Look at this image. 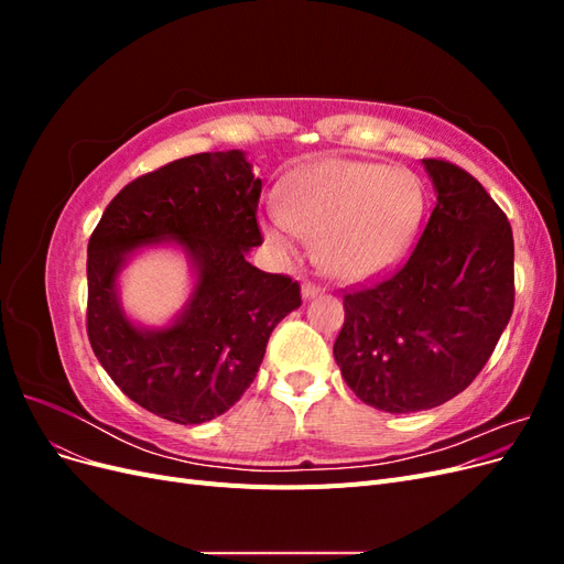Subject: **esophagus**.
Wrapping results in <instances>:
<instances>
[{
    "mask_svg": "<svg viewBox=\"0 0 564 564\" xmlns=\"http://www.w3.org/2000/svg\"><path fill=\"white\" fill-rule=\"evenodd\" d=\"M317 294H322V289H319L317 284H313V282H303V286H301V296H303L305 301L315 299Z\"/></svg>",
    "mask_w": 564,
    "mask_h": 564,
    "instance_id": "1",
    "label": "esophagus"
}]
</instances>
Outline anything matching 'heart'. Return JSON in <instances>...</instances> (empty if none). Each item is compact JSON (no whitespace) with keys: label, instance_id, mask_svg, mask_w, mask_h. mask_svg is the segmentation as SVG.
Segmentation results:
<instances>
[{"label":"heart","instance_id":"1","mask_svg":"<svg viewBox=\"0 0 564 564\" xmlns=\"http://www.w3.org/2000/svg\"><path fill=\"white\" fill-rule=\"evenodd\" d=\"M423 214L425 187L409 169L322 160L289 183L284 212L265 216V237L284 256H294L311 237L329 275L362 282L404 259Z\"/></svg>","mask_w":564,"mask_h":564}]
</instances>
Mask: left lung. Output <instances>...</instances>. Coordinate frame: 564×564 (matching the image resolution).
Wrapping results in <instances>:
<instances>
[{"instance_id":"1","label":"left lung","mask_w":564,"mask_h":564,"mask_svg":"<svg viewBox=\"0 0 564 564\" xmlns=\"http://www.w3.org/2000/svg\"><path fill=\"white\" fill-rule=\"evenodd\" d=\"M437 204L409 261L344 296L334 360L365 404L412 414L466 390L513 315V230L485 187L421 160Z\"/></svg>"}]
</instances>
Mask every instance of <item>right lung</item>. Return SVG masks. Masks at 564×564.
I'll return each mask as SVG.
<instances>
[{"label":"right lung","mask_w":564,"mask_h":564,"mask_svg":"<svg viewBox=\"0 0 564 564\" xmlns=\"http://www.w3.org/2000/svg\"><path fill=\"white\" fill-rule=\"evenodd\" d=\"M259 197L247 152H199L122 187L91 235V348L129 400L166 421L228 412L256 379L272 329L301 305L299 282L247 261L263 242ZM162 243L186 256L194 289L172 323L145 328L126 315L118 275Z\"/></svg>","instance_id":"add662e5"}]
</instances>
